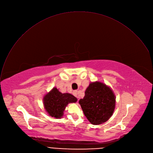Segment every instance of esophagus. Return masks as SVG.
<instances>
[{
	"instance_id": "esophagus-1",
	"label": "esophagus",
	"mask_w": 153,
	"mask_h": 153,
	"mask_svg": "<svg viewBox=\"0 0 153 153\" xmlns=\"http://www.w3.org/2000/svg\"><path fill=\"white\" fill-rule=\"evenodd\" d=\"M73 94H74V95L75 97H76L77 98H79V95H78L79 91H77V90L74 91H73Z\"/></svg>"
}]
</instances>
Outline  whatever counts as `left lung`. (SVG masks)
Wrapping results in <instances>:
<instances>
[{
    "mask_svg": "<svg viewBox=\"0 0 153 153\" xmlns=\"http://www.w3.org/2000/svg\"><path fill=\"white\" fill-rule=\"evenodd\" d=\"M79 104L90 123L100 125L105 123L113 115L116 97L112 89L105 84L100 81L91 82Z\"/></svg>",
    "mask_w": 153,
    "mask_h": 153,
    "instance_id": "8db88e82",
    "label": "left lung"
}]
</instances>
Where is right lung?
<instances>
[{"mask_svg":"<svg viewBox=\"0 0 153 153\" xmlns=\"http://www.w3.org/2000/svg\"><path fill=\"white\" fill-rule=\"evenodd\" d=\"M43 105L48 114L56 119L62 118L64 111L69 103H75L77 98L68 94H62L56 87H53L43 97Z\"/></svg>","mask_w":153,"mask_h":153,"instance_id":"obj_1","label":"right lung"}]
</instances>
